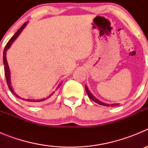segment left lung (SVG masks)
<instances>
[{
  "label": "left lung",
  "instance_id": "8db88e82",
  "mask_svg": "<svg viewBox=\"0 0 148 148\" xmlns=\"http://www.w3.org/2000/svg\"><path fill=\"white\" fill-rule=\"evenodd\" d=\"M85 90H86V92H87V95H88L89 98H90L91 100L93 101H95V102L97 103V104H101V105H104V106H107V107H110V104H105V103L101 102V101H99V99H95L93 95H92V93L90 92V90H88V88L87 87V86H85ZM116 105H117V104H110L111 107H113V106H116Z\"/></svg>",
  "mask_w": 148,
  "mask_h": 148
}]
</instances>
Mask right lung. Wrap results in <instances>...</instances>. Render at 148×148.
<instances>
[{"label":"right lung","mask_w":148,"mask_h":148,"mask_svg":"<svg viewBox=\"0 0 148 148\" xmlns=\"http://www.w3.org/2000/svg\"><path fill=\"white\" fill-rule=\"evenodd\" d=\"M27 22H26V23H23V25L21 26V28L19 29H18L16 32H15V35H13L12 37L10 38V40L8 41V43L6 44V47H5L4 50H3V64H4L5 76H6V83H7V85H8V87H9V89H10V91H11V92L13 94V95H15V96H16L17 98H18V99H22V100L27 101V102L29 103V104H40V103H42L44 101L47 100L48 99H49V98H50L51 96L53 95V94H54L55 92H53V93L51 94V95H49L48 97L44 98V99H22V98H21L19 95H18L16 93H15V91L13 90L12 87L11 79H10V67H9V65H8L7 61H6V51H7V49L10 47V46H11L12 44L14 42V40H15V39L18 37V35H20L21 32H22V30L23 29V28H24V27H26V25H27ZM61 84H60L59 86L58 87V88L60 87V86H61Z\"/></svg>","instance_id":"add662e5"}]
</instances>
